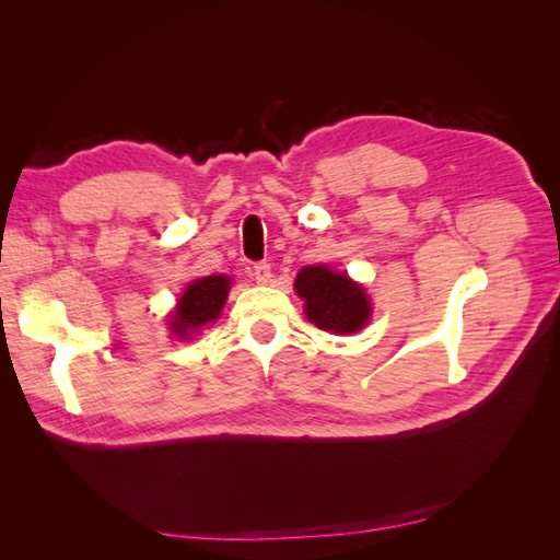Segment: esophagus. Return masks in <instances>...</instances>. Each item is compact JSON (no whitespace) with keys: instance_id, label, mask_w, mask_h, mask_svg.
Returning a JSON list of instances; mask_svg holds the SVG:
<instances>
[{"instance_id":"1","label":"esophagus","mask_w":560,"mask_h":560,"mask_svg":"<svg viewBox=\"0 0 560 560\" xmlns=\"http://www.w3.org/2000/svg\"><path fill=\"white\" fill-rule=\"evenodd\" d=\"M252 270H254V278H257L259 284H266L270 280V276H273V273H270V264H266V261L254 264Z\"/></svg>"}]
</instances>
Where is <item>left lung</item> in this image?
Segmentation results:
<instances>
[{
  "label": "left lung",
  "mask_w": 560,
  "mask_h": 560,
  "mask_svg": "<svg viewBox=\"0 0 560 560\" xmlns=\"http://www.w3.org/2000/svg\"><path fill=\"white\" fill-rule=\"evenodd\" d=\"M294 290L306 301V315L319 329L352 334L366 325L371 303L346 273H331L327 266L301 268Z\"/></svg>",
  "instance_id": "left-lung-1"
}]
</instances>
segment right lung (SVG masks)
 Segmentation results:
<instances>
[{
  "label": "right lung",
  "mask_w": 560,
  "mask_h": 560,
  "mask_svg": "<svg viewBox=\"0 0 560 560\" xmlns=\"http://www.w3.org/2000/svg\"><path fill=\"white\" fill-rule=\"evenodd\" d=\"M229 296V278L224 276H208L189 284L177 303V311L173 313V329L179 336H186L194 329L212 322L219 311H222L224 301Z\"/></svg>",
  "instance_id": "add662e5"
}]
</instances>
